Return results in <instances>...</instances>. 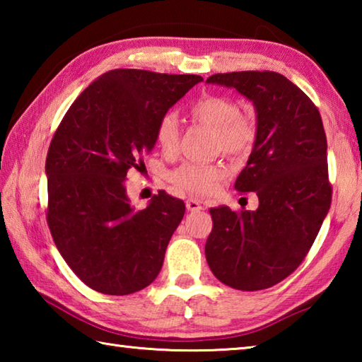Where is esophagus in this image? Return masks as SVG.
I'll use <instances>...</instances> for the list:
<instances>
[{
  "label": "esophagus",
  "instance_id": "34e87169",
  "mask_svg": "<svg viewBox=\"0 0 362 362\" xmlns=\"http://www.w3.org/2000/svg\"><path fill=\"white\" fill-rule=\"evenodd\" d=\"M187 209L189 211V212H198V211H201L203 209V206H201V203L198 199H193V198H189V199H187Z\"/></svg>",
  "mask_w": 362,
  "mask_h": 362
}]
</instances>
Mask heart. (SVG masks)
I'll list each match as a JSON object with an SVG mask.
<instances>
[{"label":"heart","mask_w":362,"mask_h":362,"mask_svg":"<svg viewBox=\"0 0 362 362\" xmlns=\"http://www.w3.org/2000/svg\"><path fill=\"white\" fill-rule=\"evenodd\" d=\"M194 122L214 129V148L230 158H244L252 151L259 134V124L252 113L241 112L240 105L223 95H204L189 107ZM156 142L166 155H174L180 142V122L174 113H166L156 124ZM222 164L183 163L169 174L173 185L193 196L214 193L225 179Z\"/></svg>","instance_id":"heart-1"}]
</instances>
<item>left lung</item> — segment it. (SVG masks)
Masks as SVG:
<instances>
[{
    "label": "left lung",
    "instance_id": "1",
    "mask_svg": "<svg viewBox=\"0 0 362 362\" xmlns=\"http://www.w3.org/2000/svg\"><path fill=\"white\" fill-rule=\"evenodd\" d=\"M252 100L259 134L235 182L259 196L257 211L212 207L206 260L223 284L262 291L296 272L326 218L332 187L320 110L276 71L217 73L206 79Z\"/></svg>",
    "mask_w": 362,
    "mask_h": 362
}]
</instances>
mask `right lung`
Listing matches in <instances>:
<instances>
[{
	"mask_svg": "<svg viewBox=\"0 0 362 362\" xmlns=\"http://www.w3.org/2000/svg\"><path fill=\"white\" fill-rule=\"evenodd\" d=\"M199 81L198 75L110 70L60 121L46 158V218L60 255L90 289L127 296L156 279L185 204L159 192L134 211L126 177L155 146L159 118Z\"/></svg>",
	"mask_w": 362,
	"mask_h": 362,
	"instance_id": "right-lung-1",
	"label": "right lung"
}]
</instances>
